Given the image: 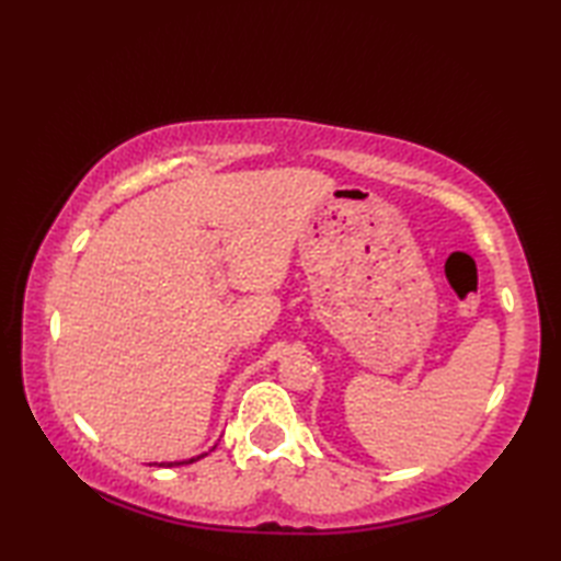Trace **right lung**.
I'll use <instances>...</instances> for the list:
<instances>
[{"label": "right lung", "mask_w": 561, "mask_h": 561, "mask_svg": "<svg viewBox=\"0 0 561 561\" xmlns=\"http://www.w3.org/2000/svg\"><path fill=\"white\" fill-rule=\"evenodd\" d=\"M207 453H199V456H195V458H187V460H171V462H153V465H159V468H175V465H190V462H195V460H199V458H205Z\"/></svg>", "instance_id": "add662e5"}]
</instances>
